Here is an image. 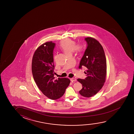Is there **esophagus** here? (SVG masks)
<instances>
[{"label": "esophagus", "instance_id": "esophagus-1", "mask_svg": "<svg viewBox=\"0 0 134 134\" xmlns=\"http://www.w3.org/2000/svg\"><path fill=\"white\" fill-rule=\"evenodd\" d=\"M70 81H71L72 82H75L76 81V80L75 78H71L70 79Z\"/></svg>", "mask_w": 134, "mask_h": 134}]
</instances>
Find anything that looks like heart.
<instances>
[{
	"label": "heart",
	"instance_id": "obj_1",
	"mask_svg": "<svg viewBox=\"0 0 134 134\" xmlns=\"http://www.w3.org/2000/svg\"><path fill=\"white\" fill-rule=\"evenodd\" d=\"M75 45L76 43L75 41L70 39H66L61 41L59 47L67 55L72 54L74 51L78 53H81L83 51L82 46H76Z\"/></svg>",
	"mask_w": 134,
	"mask_h": 134
}]
</instances>
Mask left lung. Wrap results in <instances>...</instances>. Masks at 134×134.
Wrapping results in <instances>:
<instances>
[{
  "label": "left lung",
  "instance_id": "left-lung-1",
  "mask_svg": "<svg viewBox=\"0 0 134 134\" xmlns=\"http://www.w3.org/2000/svg\"><path fill=\"white\" fill-rule=\"evenodd\" d=\"M87 48L81 59L79 69L82 66L87 68L86 77L85 79H78L82 85L79 91L81 95L90 97L97 93L103 87L106 77L107 63L103 47L95 39L86 37Z\"/></svg>",
  "mask_w": 134,
  "mask_h": 134
}]
</instances>
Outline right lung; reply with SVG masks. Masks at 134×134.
<instances>
[{"instance_id":"1","label":"right lung","mask_w":134,"mask_h":134,"mask_svg":"<svg viewBox=\"0 0 134 134\" xmlns=\"http://www.w3.org/2000/svg\"><path fill=\"white\" fill-rule=\"evenodd\" d=\"M55 46V43L48 42L39 47L33 55L31 64L35 82L42 93L52 100L63 96L70 82L66 78L54 79L53 53Z\"/></svg>"}]
</instances>
